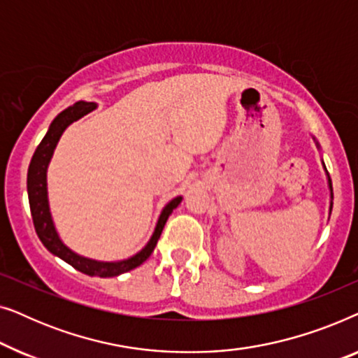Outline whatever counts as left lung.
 I'll use <instances>...</instances> for the list:
<instances>
[{
  "instance_id": "obj_1",
  "label": "left lung",
  "mask_w": 358,
  "mask_h": 358,
  "mask_svg": "<svg viewBox=\"0 0 358 358\" xmlns=\"http://www.w3.org/2000/svg\"><path fill=\"white\" fill-rule=\"evenodd\" d=\"M313 140H315V143H316V146H317V150H320V143H317V141H316V138H315V136H313ZM322 168H324V171H326V176H327V187H329V192H331V202H329V215H331V210H332V182H331L329 173H327V169H326V166H324V163H322Z\"/></svg>"
}]
</instances>
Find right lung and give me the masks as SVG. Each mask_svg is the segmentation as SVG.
Here are the masks:
<instances>
[{"instance_id": "add662e5", "label": "right lung", "mask_w": 358, "mask_h": 358, "mask_svg": "<svg viewBox=\"0 0 358 358\" xmlns=\"http://www.w3.org/2000/svg\"><path fill=\"white\" fill-rule=\"evenodd\" d=\"M97 107L96 102H85L80 101L76 104L68 107V109L62 110L53 122L48 127L45 136L41 141V145L37 146L36 153H34L31 164H29L27 171V195H29V205H31V213H32V222L36 227L37 236L41 239L43 246L50 251L53 256L60 257L62 261L70 264L86 275L91 277H117L120 273H125L131 271V268L138 267L143 264L146 259L151 256L153 249L158 243V239L163 233V228L166 222H168L169 215L173 213V210L182 202V195H178L173 200H169L161 210L158 222H156L155 231L148 239V243L140 249L138 252L134 256L122 259V261H96V259H90L81 256L66 246L62 241L60 234H58L55 223H53L52 212H50V203H48V189H47V171L50 159L53 156V151L57 148L58 140L63 135L68 127L73 122L80 120L81 117L90 114Z\"/></svg>"}]
</instances>
